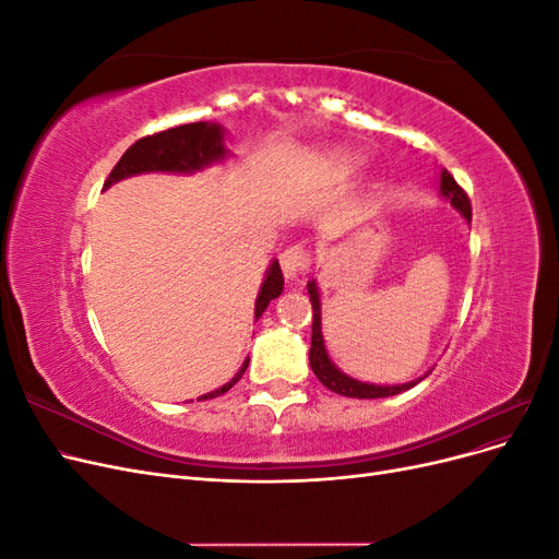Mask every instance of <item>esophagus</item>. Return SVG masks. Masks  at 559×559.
<instances>
[{
    "label": "esophagus",
    "mask_w": 559,
    "mask_h": 559,
    "mask_svg": "<svg viewBox=\"0 0 559 559\" xmlns=\"http://www.w3.org/2000/svg\"><path fill=\"white\" fill-rule=\"evenodd\" d=\"M280 265H282V273H284L286 280H298L300 275H306L310 270L312 257H310V251L306 247L296 245V247H289L282 253Z\"/></svg>",
    "instance_id": "34e87169"
}]
</instances>
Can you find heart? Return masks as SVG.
<instances>
[{"label": "heart", "mask_w": 559, "mask_h": 559, "mask_svg": "<svg viewBox=\"0 0 559 559\" xmlns=\"http://www.w3.org/2000/svg\"><path fill=\"white\" fill-rule=\"evenodd\" d=\"M331 160H333V165L337 167V170H343V173H352L354 167H357V160H354L352 156H345V154H337Z\"/></svg>", "instance_id": "heart-1"}]
</instances>
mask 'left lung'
<instances>
[{
  "instance_id": "left-lung-1",
  "label": "left lung",
  "mask_w": 559,
  "mask_h": 559,
  "mask_svg": "<svg viewBox=\"0 0 559 559\" xmlns=\"http://www.w3.org/2000/svg\"><path fill=\"white\" fill-rule=\"evenodd\" d=\"M441 195L445 200H450V205L454 210H460L466 222H471V202L468 195L464 193V189L460 183L454 181V177L443 170L441 173ZM308 294L312 300V343H310V366L314 370L317 380L324 384L326 389L335 394H343L349 399H384V396H394L405 392V389L415 386L417 382H421L425 378H417L413 382L405 384H370V382H361L354 380L349 376H345L341 368H335V364L329 359L326 354V345H324V335H321V300H319V289L317 282H308Z\"/></svg>"
}]
</instances>
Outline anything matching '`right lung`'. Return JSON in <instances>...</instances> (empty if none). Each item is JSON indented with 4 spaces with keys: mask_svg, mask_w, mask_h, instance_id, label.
I'll list each match as a JSON object with an SVG mask.
<instances>
[{
    "mask_svg": "<svg viewBox=\"0 0 559 559\" xmlns=\"http://www.w3.org/2000/svg\"><path fill=\"white\" fill-rule=\"evenodd\" d=\"M228 156V148L224 146V128L216 123H186L177 126L170 130H163L156 134H148V138H142L134 142L126 154L121 156L114 165L111 175L105 181V189H109L111 183L142 175V173H179V175H193L202 167H207L212 163L224 160ZM284 289V277L280 263L273 261L267 267L265 280L261 284V292L257 296V308H253V317H261L265 308L270 306V300L277 298ZM249 366V359L242 364V368L235 373L230 382L224 386L214 389L210 394H202L198 401H207L214 396L226 394L228 389L238 382L245 370Z\"/></svg>",
    "mask_w": 559,
    "mask_h": 559,
    "instance_id": "add662e5",
    "label": "right lung"
}]
</instances>
